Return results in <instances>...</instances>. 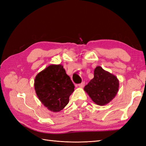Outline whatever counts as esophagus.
<instances>
[{
  "mask_svg": "<svg viewBox=\"0 0 146 146\" xmlns=\"http://www.w3.org/2000/svg\"><path fill=\"white\" fill-rule=\"evenodd\" d=\"M85 83L84 82H82V83H80V84H78V86H79V87L82 88V87H83V86H85Z\"/></svg>",
  "mask_w": 146,
  "mask_h": 146,
  "instance_id": "obj_1",
  "label": "esophagus"
}]
</instances>
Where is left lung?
<instances>
[{
  "instance_id": "1",
  "label": "left lung",
  "mask_w": 146,
  "mask_h": 146,
  "mask_svg": "<svg viewBox=\"0 0 146 146\" xmlns=\"http://www.w3.org/2000/svg\"><path fill=\"white\" fill-rule=\"evenodd\" d=\"M119 87L117 77L98 66L94 70V78L85 86L84 90L94 103L103 106L115 97Z\"/></svg>"
}]
</instances>
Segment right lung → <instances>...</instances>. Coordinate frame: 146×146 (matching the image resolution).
<instances>
[{
	"instance_id": "obj_1",
	"label": "right lung",
	"mask_w": 146,
	"mask_h": 146,
	"mask_svg": "<svg viewBox=\"0 0 146 146\" xmlns=\"http://www.w3.org/2000/svg\"><path fill=\"white\" fill-rule=\"evenodd\" d=\"M75 86L61 64H51L36 75L35 89L48 110L58 112L69 102Z\"/></svg>"
}]
</instances>
